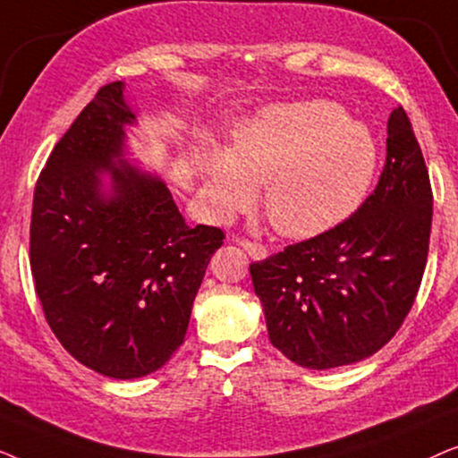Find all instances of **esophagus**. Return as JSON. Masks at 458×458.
<instances>
[{
	"mask_svg": "<svg viewBox=\"0 0 458 458\" xmlns=\"http://www.w3.org/2000/svg\"><path fill=\"white\" fill-rule=\"evenodd\" d=\"M240 246H242L243 250H246L250 259H254V260H265L267 256H268L267 248H265V246H260V243H254V242L242 240V242H240Z\"/></svg>",
	"mask_w": 458,
	"mask_h": 458,
	"instance_id": "obj_1",
	"label": "esophagus"
}]
</instances>
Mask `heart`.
<instances>
[{"instance_id":"obj_1","label":"heart","mask_w":458,"mask_h":458,"mask_svg":"<svg viewBox=\"0 0 458 458\" xmlns=\"http://www.w3.org/2000/svg\"><path fill=\"white\" fill-rule=\"evenodd\" d=\"M379 146L369 127L327 99L267 106L235 124L227 152L204 143L193 173L210 215L225 218L265 183L262 206L292 240L325 233L352 215L371 190Z\"/></svg>"}]
</instances>
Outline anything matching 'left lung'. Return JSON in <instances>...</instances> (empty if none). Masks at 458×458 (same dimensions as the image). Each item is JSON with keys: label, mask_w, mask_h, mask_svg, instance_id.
<instances>
[{"label": "left lung", "mask_w": 458, "mask_h": 458, "mask_svg": "<svg viewBox=\"0 0 458 458\" xmlns=\"http://www.w3.org/2000/svg\"><path fill=\"white\" fill-rule=\"evenodd\" d=\"M429 174L409 116L387 118L379 183L348 221L250 265L268 340L304 369L365 360L409 315L428 262Z\"/></svg>", "instance_id": "obj_1"}]
</instances>
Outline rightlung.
I'll return each mask as SVG.
<instances>
[{
  "mask_svg": "<svg viewBox=\"0 0 458 458\" xmlns=\"http://www.w3.org/2000/svg\"><path fill=\"white\" fill-rule=\"evenodd\" d=\"M124 83L102 87L39 174L30 271L49 327L81 365L149 375L183 344L216 227H190L160 173L129 158L140 112Z\"/></svg>",
  "mask_w": 458,
  "mask_h": 458,
  "instance_id": "right-lung-1",
  "label": "right lung"
}]
</instances>
